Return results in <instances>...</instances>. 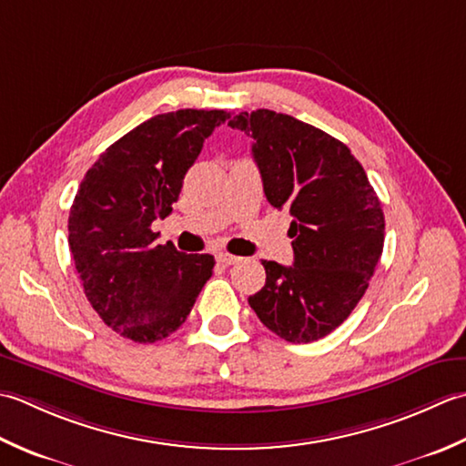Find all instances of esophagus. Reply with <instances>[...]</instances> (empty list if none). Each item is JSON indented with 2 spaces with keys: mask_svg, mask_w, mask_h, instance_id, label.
Wrapping results in <instances>:
<instances>
[{
  "mask_svg": "<svg viewBox=\"0 0 466 466\" xmlns=\"http://www.w3.org/2000/svg\"><path fill=\"white\" fill-rule=\"evenodd\" d=\"M217 259H219L223 265H235L241 261V258H237V255H231V253H219L217 255Z\"/></svg>",
  "mask_w": 466,
  "mask_h": 466,
  "instance_id": "34e87169",
  "label": "esophagus"
}]
</instances>
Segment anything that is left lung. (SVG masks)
Wrapping results in <instances>:
<instances>
[{"label":"left lung","instance_id":"obj_1","mask_svg":"<svg viewBox=\"0 0 466 466\" xmlns=\"http://www.w3.org/2000/svg\"><path fill=\"white\" fill-rule=\"evenodd\" d=\"M253 138L263 193L289 208L293 265L263 261L249 296L261 324L291 344L334 331L368 289L384 247V213L366 170L328 132L268 108L229 122Z\"/></svg>","mask_w":466,"mask_h":466}]
</instances>
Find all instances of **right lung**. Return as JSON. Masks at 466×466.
<instances>
[{
  "label": "right lung",
  "instance_id": "add662e5",
  "mask_svg": "<svg viewBox=\"0 0 466 466\" xmlns=\"http://www.w3.org/2000/svg\"><path fill=\"white\" fill-rule=\"evenodd\" d=\"M225 110L157 114L110 145L88 168L68 217L84 293L104 324L138 344L173 334L213 275V255L158 245L150 227L177 203L203 142Z\"/></svg>",
  "mask_w": 466,
  "mask_h": 466
}]
</instances>
